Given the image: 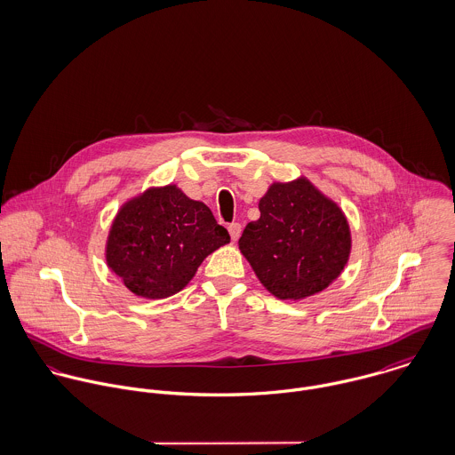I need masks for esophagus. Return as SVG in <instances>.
<instances>
[{"mask_svg":"<svg viewBox=\"0 0 455 455\" xmlns=\"http://www.w3.org/2000/svg\"><path fill=\"white\" fill-rule=\"evenodd\" d=\"M228 231H229V236H231V240H233V242H236V240L240 238V235H242V224H238V222H233V224H229Z\"/></svg>","mask_w":455,"mask_h":455,"instance_id":"obj_1","label":"esophagus"}]
</instances>
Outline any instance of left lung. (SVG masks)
I'll return each instance as SVG.
<instances>
[{
  "label": "left lung",
  "instance_id": "left-lung-1",
  "mask_svg": "<svg viewBox=\"0 0 455 455\" xmlns=\"http://www.w3.org/2000/svg\"><path fill=\"white\" fill-rule=\"evenodd\" d=\"M259 212L238 247L267 292L305 299L341 275L352 251L348 220L307 177L273 182L259 199Z\"/></svg>",
  "mask_w": 455,
  "mask_h": 455
}]
</instances>
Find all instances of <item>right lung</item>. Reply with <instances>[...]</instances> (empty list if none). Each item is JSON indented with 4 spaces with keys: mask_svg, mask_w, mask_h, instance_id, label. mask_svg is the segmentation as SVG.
<instances>
[{
    "mask_svg": "<svg viewBox=\"0 0 455 455\" xmlns=\"http://www.w3.org/2000/svg\"><path fill=\"white\" fill-rule=\"evenodd\" d=\"M229 240L203 201L170 184L148 188L119 208L105 259L132 294L163 299L180 292L199 264Z\"/></svg>",
    "mask_w": 455,
    "mask_h": 455,
    "instance_id": "right-lung-1",
    "label": "right lung"
}]
</instances>
